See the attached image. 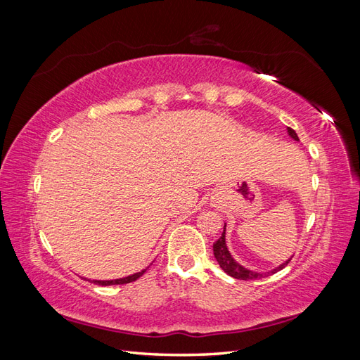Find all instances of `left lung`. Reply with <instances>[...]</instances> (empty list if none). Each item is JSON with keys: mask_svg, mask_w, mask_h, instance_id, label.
<instances>
[{"mask_svg": "<svg viewBox=\"0 0 360 360\" xmlns=\"http://www.w3.org/2000/svg\"><path fill=\"white\" fill-rule=\"evenodd\" d=\"M287 134L290 135L291 139L297 141V143H299V136H297L296 132H294L292 129L287 127ZM225 233H226V224H224V231H222L221 237L217 238V240L213 243V255H214V258H216V261H217V264H219L221 269L225 271V274L230 275L231 278L248 281V279H257V278H261V276H269V275L276 274L278 270L284 269V267L290 263L291 257H290L288 259H285L282 264H279L278 267L271 269V270H267V271H255V270H250V269L242 266L240 263H237V261L234 259V257H233L231 252H230V249H228V246H226Z\"/></svg>", "mask_w": 360, "mask_h": 360, "instance_id": "left-lung-1", "label": "left lung"}]
</instances>
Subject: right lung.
<instances>
[{
  "label": "right lung",
  "mask_w": 360,
  "mask_h": 360,
  "mask_svg": "<svg viewBox=\"0 0 360 360\" xmlns=\"http://www.w3.org/2000/svg\"><path fill=\"white\" fill-rule=\"evenodd\" d=\"M146 270H147V269L141 270V271H136V274H134V275H129V276H124V278H118V279H108V281H97V279H93L91 282H94L96 285H122V284H129V282L136 281L139 276H143Z\"/></svg>",
  "instance_id": "right-lung-1"
}]
</instances>
